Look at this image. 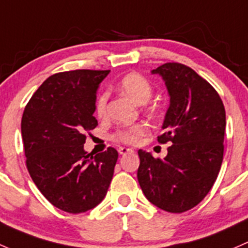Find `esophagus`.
<instances>
[{
    "mask_svg": "<svg viewBox=\"0 0 248 248\" xmlns=\"http://www.w3.org/2000/svg\"><path fill=\"white\" fill-rule=\"evenodd\" d=\"M118 152H119V154H122V155H125V154H129V153H132L134 152V150L131 149V148H126V147H121L118 149Z\"/></svg>",
    "mask_w": 248,
    "mask_h": 248,
    "instance_id": "esophagus-1",
    "label": "esophagus"
}]
</instances>
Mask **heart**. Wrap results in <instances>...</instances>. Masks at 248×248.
<instances>
[{
  "mask_svg": "<svg viewBox=\"0 0 248 248\" xmlns=\"http://www.w3.org/2000/svg\"><path fill=\"white\" fill-rule=\"evenodd\" d=\"M119 89L124 95L129 96L132 101L136 104L143 105L148 103L149 99L152 98L153 87L149 81L142 75L136 73H131L125 75L119 82ZM107 107V94L103 93L98 96L95 103V112L99 117H104L106 113ZM147 129L143 125H132V126L126 127V129L119 130L114 139L119 142L123 143H136L140 137L145 134Z\"/></svg>",
  "mask_w": 248,
  "mask_h": 248,
  "instance_id": "heart-1",
  "label": "heart"
}]
</instances>
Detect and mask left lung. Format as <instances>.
Listing matches in <instances>:
<instances>
[{
	"instance_id": "1",
	"label": "left lung",
	"mask_w": 248,
	"mask_h": 248,
	"mask_svg": "<svg viewBox=\"0 0 248 248\" xmlns=\"http://www.w3.org/2000/svg\"><path fill=\"white\" fill-rule=\"evenodd\" d=\"M161 76L170 106L160 143L172 142L167 156L155 159L140 149L137 179L145 198L168 213H184L208 195L223 160L226 111L213 86L195 70L166 63L152 70Z\"/></svg>"
}]
</instances>
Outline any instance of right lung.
Segmentation results:
<instances>
[{"label":"right lung","instance_id":"add662e5","mask_svg":"<svg viewBox=\"0 0 248 248\" xmlns=\"http://www.w3.org/2000/svg\"><path fill=\"white\" fill-rule=\"evenodd\" d=\"M109 70L55 74L37 89L21 119L31 178L56 208L81 214L105 198L118 152L93 155L83 148L86 132L98 125L96 92Z\"/></svg>","mask_w":248,"mask_h":248}]
</instances>
